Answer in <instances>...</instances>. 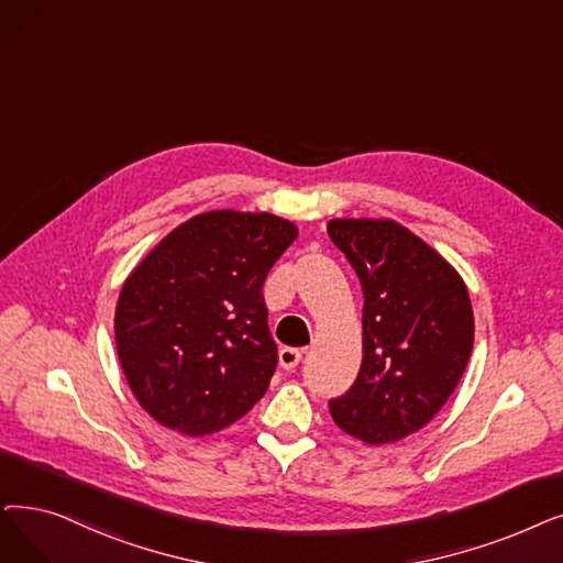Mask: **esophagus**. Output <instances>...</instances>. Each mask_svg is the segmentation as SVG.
Segmentation results:
<instances>
[{"mask_svg": "<svg viewBox=\"0 0 563 563\" xmlns=\"http://www.w3.org/2000/svg\"><path fill=\"white\" fill-rule=\"evenodd\" d=\"M301 356H303V350H297V347H283V350H280V354H278L280 368H285V371L297 368L299 361H301Z\"/></svg>", "mask_w": 563, "mask_h": 563, "instance_id": "obj_1", "label": "esophagus"}]
</instances>
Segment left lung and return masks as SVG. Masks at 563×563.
<instances>
[{
    "label": "left lung",
    "mask_w": 563,
    "mask_h": 563,
    "mask_svg": "<svg viewBox=\"0 0 563 563\" xmlns=\"http://www.w3.org/2000/svg\"><path fill=\"white\" fill-rule=\"evenodd\" d=\"M331 241L363 289V361L329 402L340 430L379 446L428 426L474 347L470 291L455 268L390 218H333Z\"/></svg>",
    "instance_id": "1"
}]
</instances>
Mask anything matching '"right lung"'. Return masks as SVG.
<instances>
[{
  "label": "right lung",
  "mask_w": 563,
  "mask_h": 563,
  "mask_svg": "<svg viewBox=\"0 0 563 563\" xmlns=\"http://www.w3.org/2000/svg\"><path fill=\"white\" fill-rule=\"evenodd\" d=\"M299 230L274 213L192 216L126 278L114 312L121 371L142 409L188 437L223 430L278 363L262 287Z\"/></svg>",
  "instance_id": "obj_1"
}]
</instances>
